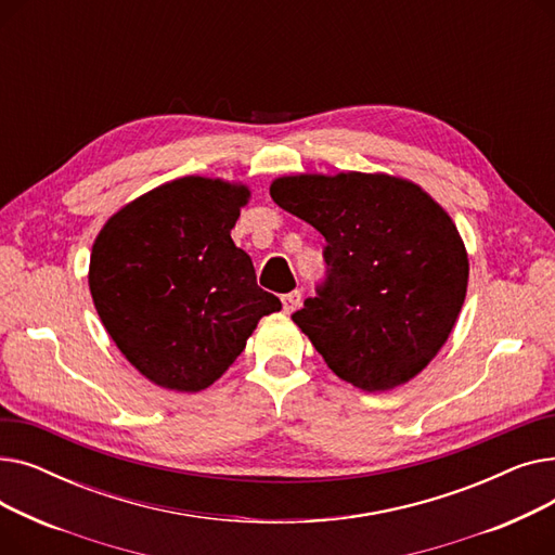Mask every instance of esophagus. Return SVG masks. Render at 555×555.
<instances>
[{
  "mask_svg": "<svg viewBox=\"0 0 555 555\" xmlns=\"http://www.w3.org/2000/svg\"><path fill=\"white\" fill-rule=\"evenodd\" d=\"M281 301H283V310H285L287 314L295 312V310L301 306V293H299V289H293V293L283 295Z\"/></svg>",
  "mask_w": 555,
  "mask_h": 555,
  "instance_id": "1",
  "label": "esophagus"
}]
</instances>
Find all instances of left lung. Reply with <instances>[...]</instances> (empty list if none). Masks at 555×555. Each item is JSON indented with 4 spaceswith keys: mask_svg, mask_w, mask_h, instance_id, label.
Listing matches in <instances>:
<instances>
[{
    "mask_svg": "<svg viewBox=\"0 0 555 555\" xmlns=\"http://www.w3.org/2000/svg\"><path fill=\"white\" fill-rule=\"evenodd\" d=\"M270 195L326 238V279L293 322L353 387L412 380L446 344L468 287L450 216L389 175H299L274 180Z\"/></svg>",
    "mask_w": 555,
    "mask_h": 555,
    "instance_id": "8db88e82",
    "label": "left lung"
}]
</instances>
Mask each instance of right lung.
Wrapping results in <instances>:
<instances>
[{
	"mask_svg": "<svg viewBox=\"0 0 555 555\" xmlns=\"http://www.w3.org/2000/svg\"><path fill=\"white\" fill-rule=\"evenodd\" d=\"M245 186L182 178L112 216L92 247L90 289L128 362L175 391L214 385L262 314L281 310L233 245Z\"/></svg>",
	"mask_w": 555,
	"mask_h": 555,
	"instance_id": "right-lung-1",
	"label": "right lung"
}]
</instances>
